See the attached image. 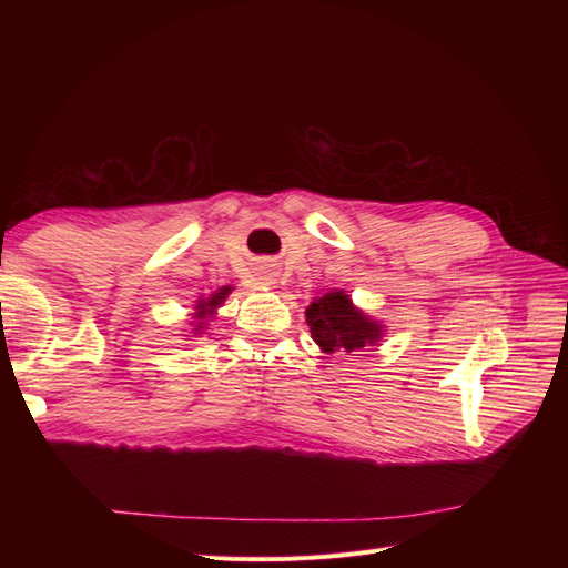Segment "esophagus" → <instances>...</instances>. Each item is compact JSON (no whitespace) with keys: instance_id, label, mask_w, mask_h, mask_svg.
<instances>
[{"instance_id":"1","label":"esophagus","mask_w":568,"mask_h":568,"mask_svg":"<svg viewBox=\"0 0 568 568\" xmlns=\"http://www.w3.org/2000/svg\"><path fill=\"white\" fill-rule=\"evenodd\" d=\"M263 280H265L267 284H274V280H272V277H263Z\"/></svg>"}]
</instances>
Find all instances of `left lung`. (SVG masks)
<instances>
[{
    "label": "left lung",
    "mask_w": 568,
    "mask_h": 568,
    "mask_svg": "<svg viewBox=\"0 0 568 568\" xmlns=\"http://www.w3.org/2000/svg\"><path fill=\"white\" fill-rule=\"evenodd\" d=\"M305 317L311 324L313 338L324 353H353L365 346H374V341H379L382 336V324L355 311L343 291L315 298L305 311Z\"/></svg>",
    "instance_id": "1"
}]
</instances>
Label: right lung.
Returning a JSON list of instances; mask_svg holds the SVG:
<instances>
[{
  "label": "right lung",
  "mask_w": 568,
  "mask_h": 568,
  "mask_svg": "<svg viewBox=\"0 0 568 568\" xmlns=\"http://www.w3.org/2000/svg\"><path fill=\"white\" fill-rule=\"evenodd\" d=\"M227 291H230V288H222V291H220V294H217V296H213L211 301H205V303H199V305H196V307H199V317L203 320L205 315H209V313L213 311V307H215V305H217V303H220L222 298H225V296H227Z\"/></svg>",
  "instance_id": "add662e5"
}]
</instances>
